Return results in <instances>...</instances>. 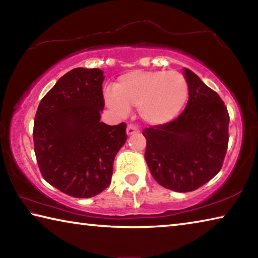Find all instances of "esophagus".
<instances>
[{"mask_svg":"<svg viewBox=\"0 0 258 258\" xmlns=\"http://www.w3.org/2000/svg\"><path fill=\"white\" fill-rule=\"evenodd\" d=\"M138 132H139V130H138L137 126H134V125H128L127 127H126V134H127L128 137H130V135L135 134Z\"/></svg>","mask_w":258,"mask_h":258,"instance_id":"1","label":"esophagus"}]
</instances>
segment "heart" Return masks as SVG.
<instances>
[{
    "mask_svg": "<svg viewBox=\"0 0 258 258\" xmlns=\"http://www.w3.org/2000/svg\"><path fill=\"white\" fill-rule=\"evenodd\" d=\"M189 95L185 77L177 72L134 71L121 75L113 91L104 92L108 108L118 116H126L138 108L143 123L160 126L176 118Z\"/></svg>",
    "mask_w": 258,
    "mask_h": 258,
    "instance_id": "b5f03b06",
    "label": "heart"
}]
</instances>
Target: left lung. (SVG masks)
Listing matches in <instances>:
<instances>
[{"instance_id": "1", "label": "left lung", "mask_w": 258, "mask_h": 258, "mask_svg": "<svg viewBox=\"0 0 258 258\" xmlns=\"http://www.w3.org/2000/svg\"><path fill=\"white\" fill-rule=\"evenodd\" d=\"M186 107L171 123L146 128V160L155 180L166 189L189 192L220 172L229 141L228 109L216 92L190 69Z\"/></svg>"}]
</instances>
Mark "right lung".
<instances>
[{
    "label": "right lung",
    "instance_id": "1",
    "mask_svg": "<svg viewBox=\"0 0 258 258\" xmlns=\"http://www.w3.org/2000/svg\"><path fill=\"white\" fill-rule=\"evenodd\" d=\"M103 72L75 68L38 104L34 150L44 180L75 198H91L111 182L113 159L125 145L126 125L100 121Z\"/></svg>",
    "mask_w": 258,
    "mask_h": 258
}]
</instances>
